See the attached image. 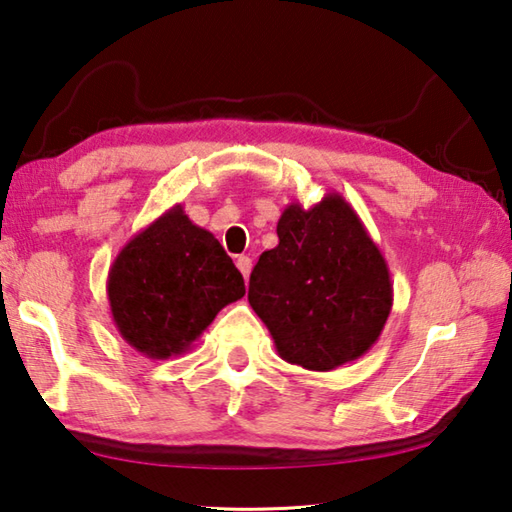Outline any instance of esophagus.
Listing matches in <instances>:
<instances>
[{"mask_svg": "<svg viewBox=\"0 0 512 512\" xmlns=\"http://www.w3.org/2000/svg\"><path fill=\"white\" fill-rule=\"evenodd\" d=\"M237 268L241 271V275H244L246 280H248L250 268H253V259H250L248 255H241V257H237Z\"/></svg>", "mask_w": 512, "mask_h": 512, "instance_id": "esophagus-1", "label": "esophagus"}]
</instances>
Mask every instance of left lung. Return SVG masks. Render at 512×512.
Instances as JSON below:
<instances>
[{"instance_id": "1", "label": "left lung", "mask_w": 512, "mask_h": 512, "mask_svg": "<svg viewBox=\"0 0 512 512\" xmlns=\"http://www.w3.org/2000/svg\"><path fill=\"white\" fill-rule=\"evenodd\" d=\"M280 244L259 255L248 302L284 361L327 372L377 343L393 307L386 259L341 194L277 221Z\"/></svg>"}]
</instances>
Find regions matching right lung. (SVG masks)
<instances>
[{
	"instance_id": "obj_1",
	"label": "right lung",
	"mask_w": 512,
	"mask_h": 512,
	"mask_svg": "<svg viewBox=\"0 0 512 512\" xmlns=\"http://www.w3.org/2000/svg\"><path fill=\"white\" fill-rule=\"evenodd\" d=\"M106 289L121 339L149 359L187 352L216 314L246 293L223 246L189 221L183 205L119 250Z\"/></svg>"
}]
</instances>
